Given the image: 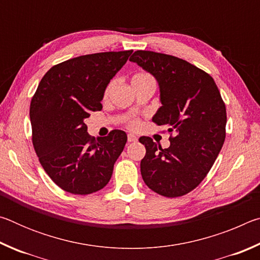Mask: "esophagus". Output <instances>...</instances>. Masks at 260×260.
Instances as JSON below:
<instances>
[{
  "label": "esophagus",
  "mask_w": 260,
  "mask_h": 260,
  "mask_svg": "<svg viewBox=\"0 0 260 260\" xmlns=\"http://www.w3.org/2000/svg\"><path fill=\"white\" fill-rule=\"evenodd\" d=\"M127 140H128V142H135V141H138V136H136L135 134L129 133L128 135H127Z\"/></svg>",
  "instance_id": "1"
}]
</instances>
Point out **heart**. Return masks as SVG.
Instances as JSON below:
<instances>
[{
	"mask_svg": "<svg viewBox=\"0 0 260 260\" xmlns=\"http://www.w3.org/2000/svg\"><path fill=\"white\" fill-rule=\"evenodd\" d=\"M148 80H152V78H151L150 76H149L148 73H136L135 76L133 77V79H132V82L148 81ZM114 83H116V81H114V80L110 81V82L108 83V86L105 87V89H104V98H108L109 94L111 93V90H112V88H113V86H114ZM128 126L131 127V128H136V127L139 126V120H136V119L129 120Z\"/></svg>",
	"mask_w": 260,
	"mask_h": 260,
	"instance_id": "obj_1",
	"label": "heart"
}]
</instances>
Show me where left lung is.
<instances>
[{
    "label": "left lung",
    "instance_id": "1",
    "mask_svg": "<svg viewBox=\"0 0 260 260\" xmlns=\"http://www.w3.org/2000/svg\"><path fill=\"white\" fill-rule=\"evenodd\" d=\"M129 60L158 81L162 105L152 121L171 133L166 149L149 136L140 138L146 147L143 181L161 196L186 195L203 181L225 142V102L213 78L187 60L148 50H136Z\"/></svg>",
    "mask_w": 260,
    "mask_h": 260
}]
</instances>
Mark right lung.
I'll use <instances>...</instances> for the list:
<instances>
[{"mask_svg": "<svg viewBox=\"0 0 260 260\" xmlns=\"http://www.w3.org/2000/svg\"><path fill=\"white\" fill-rule=\"evenodd\" d=\"M133 50L83 55L54 65L30 101L32 142L43 170L63 190L88 195L107 186L127 142L114 129L104 138L87 133L85 119L102 110L110 80Z\"/></svg>", "mask_w": 260, "mask_h": 260, "instance_id": "add662e5", "label": "right lung"}]
</instances>
